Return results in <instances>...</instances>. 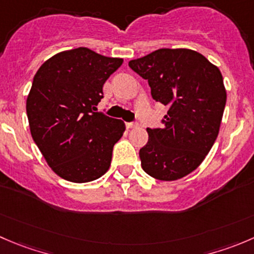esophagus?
<instances>
[{
  "instance_id": "34e87169",
  "label": "esophagus",
  "mask_w": 254,
  "mask_h": 254,
  "mask_svg": "<svg viewBox=\"0 0 254 254\" xmlns=\"http://www.w3.org/2000/svg\"><path fill=\"white\" fill-rule=\"evenodd\" d=\"M139 127L137 123H127V129H135V127Z\"/></svg>"
}]
</instances>
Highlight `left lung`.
Wrapping results in <instances>:
<instances>
[{"label": "left lung", "instance_id": "8db88e82", "mask_svg": "<svg viewBox=\"0 0 254 254\" xmlns=\"http://www.w3.org/2000/svg\"><path fill=\"white\" fill-rule=\"evenodd\" d=\"M146 79L152 99L167 105L164 127H147L140 149L141 167L161 181H175L197 169L217 139L226 88L220 69L198 52L161 48L129 62Z\"/></svg>", "mask_w": 254, "mask_h": 254}]
</instances>
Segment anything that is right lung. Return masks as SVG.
I'll use <instances>...</instances> for the list:
<instances>
[{
  "label": "right lung",
  "instance_id": "1",
  "mask_svg": "<svg viewBox=\"0 0 254 254\" xmlns=\"http://www.w3.org/2000/svg\"><path fill=\"white\" fill-rule=\"evenodd\" d=\"M122 64V58L79 47L57 53L37 70L26 104L29 129L62 179L83 184L109 170L125 124L94 110L103 85Z\"/></svg>",
  "mask_w": 254,
  "mask_h": 254
}]
</instances>
